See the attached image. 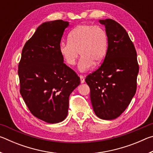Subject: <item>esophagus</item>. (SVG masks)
I'll use <instances>...</instances> for the list:
<instances>
[{
    "instance_id": "34e87169",
    "label": "esophagus",
    "mask_w": 153,
    "mask_h": 153,
    "mask_svg": "<svg viewBox=\"0 0 153 153\" xmlns=\"http://www.w3.org/2000/svg\"><path fill=\"white\" fill-rule=\"evenodd\" d=\"M79 77H80V81H81V83L82 84H83V83H84L85 82V79H84V77L82 76V75H80L79 76Z\"/></svg>"
}]
</instances>
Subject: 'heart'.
<instances>
[{"mask_svg": "<svg viewBox=\"0 0 153 153\" xmlns=\"http://www.w3.org/2000/svg\"><path fill=\"white\" fill-rule=\"evenodd\" d=\"M108 48V37L105 30L98 25L82 24L69 33L68 41L60 44L59 51L69 66L76 64L79 57V71L85 72L98 65L105 59Z\"/></svg>", "mask_w": 153, "mask_h": 153, "instance_id": "heart-1", "label": "heart"}]
</instances>
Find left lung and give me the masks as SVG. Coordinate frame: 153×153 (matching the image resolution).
I'll list each match as a JSON object with an SVG mask.
<instances>
[{
  "label": "left lung",
  "mask_w": 153,
  "mask_h": 153,
  "mask_svg": "<svg viewBox=\"0 0 153 153\" xmlns=\"http://www.w3.org/2000/svg\"><path fill=\"white\" fill-rule=\"evenodd\" d=\"M105 26L108 48L104 61L87 76L94 113L102 120L118 117L136 94L139 65L133 42L121 25L111 19L99 20Z\"/></svg>",
  "instance_id": "8db88e82"
}]
</instances>
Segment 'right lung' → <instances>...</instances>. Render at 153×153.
I'll list each match as a JSON object with an SVG mask.
<instances>
[{"label":"right lung","mask_w":153,"mask_h":153,"mask_svg":"<svg viewBox=\"0 0 153 153\" xmlns=\"http://www.w3.org/2000/svg\"><path fill=\"white\" fill-rule=\"evenodd\" d=\"M68 26L69 22L63 20L41 24L25 44L18 66L23 99L33 115L49 123L66 118L69 95L80 84L59 51Z\"/></svg>","instance_id":"obj_1"}]
</instances>
